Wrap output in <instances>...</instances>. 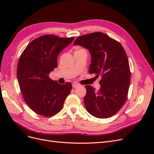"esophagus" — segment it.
Returning <instances> with one entry per match:
<instances>
[{
    "instance_id": "1",
    "label": "esophagus",
    "mask_w": 154,
    "mask_h": 154,
    "mask_svg": "<svg viewBox=\"0 0 154 154\" xmlns=\"http://www.w3.org/2000/svg\"><path fill=\"white\" fill-rule=\"evenodd\" d=\"M79 86H80V85L78 84V83H73V84H72V87L73 88H76V87H78Z\"/></svg>"
}]
</instances>
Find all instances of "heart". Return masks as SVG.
<instances>
[{"instance_id": "obj_1", "label": "heart", "mask_w": 154, "mask_h": 154, "mask_svg": "<svg viewBox=\"0 0 154 154\" xmlns=\"http://www.w3.org/2000/svg\"><path fill=\"white\" fill-rule=\"evenodd\" d=\"M80 50H82V49H78V50H77V51H80Z\"/></svg>"}]
</instances>
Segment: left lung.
<instances>
[{
  "instance_id": "8db88e82",
  "label": "left lung",
  "mask_w": 154,
  "mask_h": 154,
  "mask_svg": "<svg viewBox=\"0 0 154 154\" xmlns=\"http://www.w3.org/2000/svg\"><path fill=\"white\" fill-rule=\"evenodd\" d=\"M73 44L88 50L91 56L89 74L101 76L98 91L86 85L84 104L97 118H108L119 110L127 100L130 83L128 60L119 42L101 32L79 36Z\"/></svg>"
}]
</instances>
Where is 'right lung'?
<instances>
[{
    "label": "right lung",
    "mask_w": 154,
    "mask_h": 154,
    "mask_svg": "<svg viewBox=\"0 0 154 154\" xmlns=\"http://www.w3.org/2000/svg\"><path fill=\"white\" fill-rule=\"evenodd\" d=\"M74 38L42 36L31 42L21 54L17 71L18 85L23 98L35 113L46 117L57 114L71 92V83L60 84L49 74L57 67L60 53Z\"/></svg>",
    "instance_id": "obj_1"
}]
</instances>
